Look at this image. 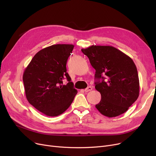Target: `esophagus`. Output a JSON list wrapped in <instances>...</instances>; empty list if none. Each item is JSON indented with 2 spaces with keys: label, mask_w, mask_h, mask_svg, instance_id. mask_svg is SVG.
I'll return each instance as SVG.
<instances>
[{
  "label": "esophagus",
  "mask_w": 156,
  "mask_h": 156,
  "mask_svg": "<svg viewBox=\"0 0 156 156\" xmlns=\"http://www.w3.org/2000/svg\"><path fill=\"white\" fill-rule=\"evenodd\" d=\"M92 90V87H90V86H89V87H88L87 88H85V89L84 90V91H85V92H89V91H91Z\"/></svg>",
  "instance_id": "obj_1"
}]
</instances>
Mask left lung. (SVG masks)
<instances>
[{
	"mask_svg": "<svg viewBox=\"0 0 156 156\" xmlns=\"http://www.w3.org/2000/svg\"><path fill=\"white\" fill-rule=\"evenodd\" d=\"M81 51L95 69V88L101 94L95 108L109 118L125 112L139 96L138 75L132 59L112 46L92 45Z\"/></svg>",
	"mask_w": 156,
	"mask_h": 156,
	"instance_id": "1",
	"label": "left lung"
}]
</instances>
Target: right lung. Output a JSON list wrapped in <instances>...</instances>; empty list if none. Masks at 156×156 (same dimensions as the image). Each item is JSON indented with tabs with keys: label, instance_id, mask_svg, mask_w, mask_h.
Wrapping results in <instances>:
<instances>
[{
	"label": "right lung",
	"instance_id": "obj_1",
	"mask_svg": "<svg viewBox=\"0 0 156 156\" xmlns=\"http://www.w3.org/2000/svg\"><path fill=\"white\" fill-rule=\"evenodd\" d=\"M74 48L56 44L38 52L24 71L23 80L27 99L40 112L57 116L66 111L77 94L66 72V63ZM66 77L69 83L62 85Z\"/></svg>",
	"mask_w": 156,
	"mask_h": 156
}]
</instances>
